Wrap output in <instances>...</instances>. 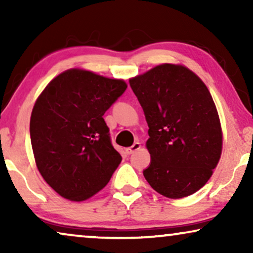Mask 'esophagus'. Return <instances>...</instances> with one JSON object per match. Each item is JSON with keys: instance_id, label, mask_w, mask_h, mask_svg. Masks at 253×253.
<instances>
[{"instance_id": "34e87169", "label": "esophagus", "mask_w": 253, "mask_h": 253, "mask_svg": "<svg viewBox=\"0 0 253 253\" xmlns=\"http://www.w3.org/2000/svg\"><path fill=\"white\" fill-rule=\"evenodd\" d=\"M140 147H141L140 143H138V141H136V143H134V144L132 145V146L126 148V154H132V153H134V152H136V151L140 150Z\"/></svg>"}]
</instances>
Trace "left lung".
Wrapping results in <instances>:
<instances>
[{
  "label": "left lung",
  "instance_id": "1",
  "mask_svg": "<svg viewBox=\"0 0 253 253\" xmlns=\"http://www.w3.org/2000/svg\"><path fill=\"white\" fill-rule=\"evenodd\" d=\"M148 124L151 165L144 177L160 195L179 199L206 184L222 153L212 95L195 72L164 63L130 78Z\"/></svg>",
  "mask_w": 253,
  "mask_h": 253
}]
</instances>
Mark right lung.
<instances>
[{
    "mask_svg": "<svg viewBox=\"0 0 253 253\" xmlns=\"http://www.w3.org/2000/svg\"><path fill=\"white\" fill-rule=\"evenodd\" d=\"M127 87L123 79L69 69L34 103L31 144L38 170L61 197L83 202L102 190L122 161L103 114Z\"/></svg>",
    "mask_w": 253,
    "mask_h": 253,
    "instance_id": "1",
    "label": "right lung"
}]
</instances>
